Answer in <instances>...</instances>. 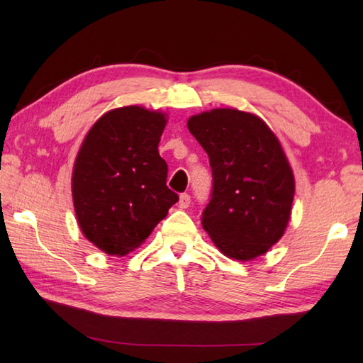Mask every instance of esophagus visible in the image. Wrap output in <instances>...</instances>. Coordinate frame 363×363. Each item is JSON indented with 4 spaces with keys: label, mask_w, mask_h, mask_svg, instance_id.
Instances as JSON below:
<instances>
[{
    "label": "esophagus",
    "mask_w": 363,
    "mask_h": 363,
    "mask_svg": "<svg viewBox=\"0 0 363 363\" xmlns=\"http://www.w3.org/2000/svg\"><path fill=\"white\" fill-rule=\"evenodd\" d=\"M190 203H191V199H190V195L189 194H182L181 196H179V207L181 209H187V207L190 206Z\"/></svg>",
    "instance_id": "1"
}]
</instances>
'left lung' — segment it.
Returning <instances> with one entry per match:
<instances>
[{"mask_svg": "<svg viewBox=\"0 0 363 363\" xmlns=\"http://www.w3.org/2000/svg\"><path fill=\"white\" fill-rule=\"evenodd\" d=\"M187 126L212 168L204 230L230 259L262 256L284 235L295 196V177L279 140L264 120L237 109L194 115Z\"/></svg>", "mask_w": 363, "mask_h": 363, "instance_id": "8db88e82", "label": "left lung"}]
</instances>
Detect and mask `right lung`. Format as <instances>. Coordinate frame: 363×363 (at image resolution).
<instances>
[{"label": "right lung", "mask_w": 363, "mask_h": 363, "mask_svg": "<svg viewBox=\"0 0 363 363\" xmlns=\"http://www.w3.org/2000/svg\"><path fill=\"white\" fill-rule=\"evenodd\" d=\"M165 125V113L126 106L104 113L84 138L72 177L74 212L82 234L106 254L140 246L179 199L157 150Z\"/></svg>", "instance_id": "right-lung-1"}]
</instances>
